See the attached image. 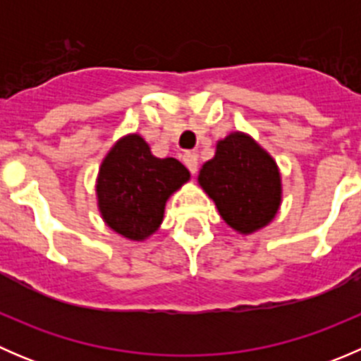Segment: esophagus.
<instances>
[{"label":"esophagus","mask_w":361,"mask_h":361,"mask_svg":"<svg viewBox=\"0 0 361 361\" xmlns=\"http://www.w3.org/2000/svg\"><path fill=\"white\" fill-rule=\"evenodd\" d=\"M183 164L188 167V171H190L192 174H195V171H197V166H199L197 154H194V152H187V154L183 155Z\"/></svg>","instance_id":"1"}]
</instances>
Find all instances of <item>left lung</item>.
<instances>
[{"label":"left lung","mask_w":361,"mask_h":361,"mask_svg":"<svg viewBox=\"0 0 361 361\" xmlns=\"http://www.w3.org/2000/svg\"><path fill=\"white\" fill-rule=\"evenodd\" d=\"M199 183L234 231L251 234L276 216L281 178L274 159L243 133L218 141L216 154L199 173Z\"/></svg>","instance_id":"left-lung-1"}]
</instances>
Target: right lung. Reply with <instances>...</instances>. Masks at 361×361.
<instances>
[{
	"label": "right lung",
	"mask_w": 361,
	"mask_h": 361,
	"mask_svg": "<svg viewBox=\"0 0 361 361\" xmlns=\"http://www.w3.org/2000/svg\"><path fill=\"white\" fill-rule=\"evenodd\" d=\"M188 178L180 160L154 157L143 137L129 134L101 164L96 190L103 220L123 238L147 239L162 224L169 195Z\"/></svg>",
	"instance_id": "obj_1"
}]
</instances>
